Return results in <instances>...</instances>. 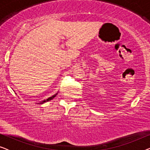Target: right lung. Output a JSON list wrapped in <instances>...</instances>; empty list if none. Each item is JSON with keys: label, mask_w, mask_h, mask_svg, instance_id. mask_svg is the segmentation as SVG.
<instances>
[{"label": "right lung", "mask_w": 150, "mask_h": 150, "mask_svg": "<svg viewBox=\"0 0 150 150\" xmlns=\"http://www.w3.org/2000/svg\"><path fill=\"white\" fill-rule=\"evenodd\" d=\"M57 93H57L56 94H54V95H53L52 96H51V97H50V98H47L46 100H43V101H42V102H39L38 104H44V102H48V101H50V100H52L53 98H54L55 96H56L57 95Z\"/></svg>", "instance_id": "1"}]
</instances>
